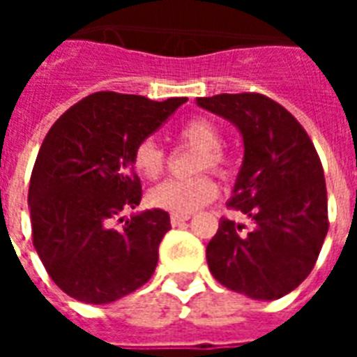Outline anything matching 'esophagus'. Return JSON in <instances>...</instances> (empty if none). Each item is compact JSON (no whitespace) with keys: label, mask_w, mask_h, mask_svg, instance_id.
Segmentation results:
<instances>
[{"label":"esophagus","mask_w":357,"mask_h":357,"mask_svg":"<svg viewBox=\"0 0 357 357\" xmlns=\"http://www.w3.org/2000/svg\"><path fill=\"white\" fill-rule=\"evenodd\" d=\"M189 218L190 215H176V213H174L172 217H170V222H172V226H181V224L187 222Z\"/></svg>","instance_id":"obj_1"}]
</instances>
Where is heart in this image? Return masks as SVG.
Returning <instances> with one entry per match:
<instances>
[{"label":"heart","mask_w":357,"mask_h":357,"mask_svg":"<svg viewBox=\"0 0 357 357\" xmlns=\"http://www.w3.org/2000/svg\"><path fill=\"white\" fill-rule=\"evenodd\" d=\"M179 137L189 146L200 150L196 157V170L213 168L224 174L228 168V159L220 150V131L215 123L206 119H195L179 129ZM133 165L140 176L155 179L165 168V151L153 139H144L133 153ZM218 195L217 183L209 176H198L192 179H167L150 190L151 206L176 213L189 215L207 206Z\"/></svg>","instance_id":"heart-1"}]
</instances>
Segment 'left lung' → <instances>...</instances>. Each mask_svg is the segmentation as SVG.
<instances>
[{
  "label": "left lung",
  "instance_id": "1",
  "mask_svg": "<svg viewBox=\"0 0 357 357\" xmlns=\"http://www.w3.org/2000/svg\"><path fill=\"white\" fill-rule=\"evenodd\" d=\"M196 103L243 137L228 207L254 222L241 234V224L220 218L206 250L209 271L248 298H282L310 276L328 234L326 181L315 146L287 109L263 94H218Z\"/></svg>",
  "mask_w": 357,
  "mask_h": 357
}]
</instances>
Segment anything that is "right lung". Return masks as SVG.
I'll use <instances>...</instances> for the list:
<instances>
[{
  "instance_id": "right-lung-1",
  "label": "right lung",
  "mask_w": 357,
  "mask_h": 357,
  "mask_svg": "<svg viewBox=\"0 0 357 357\" xmlns=\"http://www.w3.org/2000/svg\"><path fill=\"white\" fill-rule=\"evenodd\" d=\"M185 98L96 92L53 123L29 183L33 244L61 291L85 304H111L142 287L170 229L162 209L116 218L140 204L135 148Z\"/></svg>"
}]
</instances>
